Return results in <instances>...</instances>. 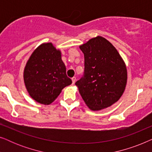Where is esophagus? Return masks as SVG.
<instances>
[{
    "label": "esophagus",
    "mask_w": 152,
    "mask_h": 152,
    "mask_svg": "<svg viewBox=\"0 0 152 152\" xmlns=\"http://www.w3.org/2000/svg\"><path fill=\"white\" fill-rule=\"evenodd\" d=\"M72 84H74L75 83V82H76V77H73L72 78Z\"/></svg>",
    "instance_id": "obj_1"
}]
</instances>
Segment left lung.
<instances>
[{
    "mask_svg": "<svg viewBox=\"0 0 152 152\" xmlns=\"http://www.w3.org/2000/svg\"><path fill=\"white\" fill-rule=\"evenodd\" d=\"M80 48L84 55V72L75 85L81 96L93 111L111 107L125 90V63L115 48L102 37L91 39Z\"/></svg>",
    "mask_w": 152,
    "mask_h": 152,
    "instance_id": "obj_1",
    "label": "left lung"
}]
</instances>
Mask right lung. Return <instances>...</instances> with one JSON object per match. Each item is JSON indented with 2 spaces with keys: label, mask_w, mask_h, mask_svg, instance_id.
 <instances>
[{
  "label": "right lung",
  "mask_w": 152,
  "mask_h": 152,
  "mask_svg": "<svg viewBox=\"0 0 152 152\" xmlns=\"http://www.w3.org/2000/svg\"><path fill=\"white\" fill-rule=\"evenodd\" d=\"M23 80L30 97L45 105L55 101L62 89L72 84L61 51L52 43H42L34 50L25 67Z\"/></svg>",
  "instance_id": "right-lung-1"
}]
</instances>
